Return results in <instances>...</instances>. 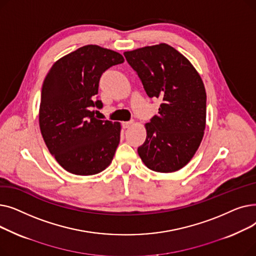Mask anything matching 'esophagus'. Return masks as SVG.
<instances>
[{
	"mask_svg": "<svg viewBox=\"0 0 256 256\" xmlns=\"http://www.w3.org/2000/svg\"><path fill=\"white\" fill-rule=\"evenodd\" d=\"M132 124H134L132 121H126V122H122V128H128L132 126Z\"/></svg>",
	"mask_w": 256,
	"mask_h": 256,
	"instance_id": "34e87169",
	"label": "esophagus"
}]
</instances>
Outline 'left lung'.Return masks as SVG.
Masks as SVG:
<instances>
[{
    "label": "left lung",
    "instance_id": "left-lung-1",
    "mask_svg": "<svg viewBox=\"0 0 256 256\" xmlns=\"http://www.w3.org/2000/svg\"><path fill=\"white\" fill-rule=\"evenodd\" d=\"M147 96L160 102L138 147L143 163L156 172L178 171L190 162L204 138L206 93L199 74L184 56L166 44L126 52Z\"/></svg>",
    "mask_w": 256,
    "mask_h": 256
}]
</instances>
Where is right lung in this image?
<instances>
[{"label": "right lung", "mask_w": 256, "mask_h": 256, "mask_svg": "<svg viewBox=\"0 0 256 256\" xmlns=\"http://www.w3.org/2000/svg\"><path fill=\"white\" fill-rule=\"evenodd\" d=\"M119 52L85 46L59 59L48 72L42 90L39 126L52 156L76 176H93L112 162L120 141V124L94 117L92 108L102 74L124 63Z\"/></svg>", "instance_id": "add662e5"}]
</instances>
